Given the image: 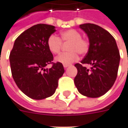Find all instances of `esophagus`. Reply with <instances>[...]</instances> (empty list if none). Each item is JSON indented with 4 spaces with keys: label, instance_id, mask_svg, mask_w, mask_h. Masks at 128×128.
<instances>
[{
    "label": "esophagus",
    "instance_id": "34e87169",
    "mask_svg": "<svg viewBox=\"0 0 128 128\" xmlns=\"http://www.w3.org/2000/svg\"><path fill=\"white\" fill-rule=\"evenodd\" d=\"M70 66V64H63V67L65 68H68V66Z\"/></svg>",
    "mask_w": 128,
    "mask_h": 128
}]
</instances>
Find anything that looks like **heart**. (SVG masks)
I'll use <instances>...</instances> for the list:
<instances>
[{
	"label": "heart",
	"instance_id": "1",
	"mask_svg": "<svg viewBox=\"0 0 128 128\" xmlns=\"http://www.w3.org/2000/svg\"><path fill=\"white\" fill-rule=\"evenodd\" d=\"M62 43L67 44L68 52L62 53L56 58L57 62L62 64H70L78 58V54L85 55L88 52L90 42L82 37L81 32L75 29H69L60 32V38L52 35L47 40V46L49 51L54 54H58L62 48Z\"/></svg>",
	"mask_w": 128,
	"mask_h": 128
}]
</instances>
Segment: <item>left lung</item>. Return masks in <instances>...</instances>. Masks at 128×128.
<instances>
[{"label":"left lung","mask_w":128,"mask_h":128,"mask_svg":"<svg viewBox=\"0 0 128 128\" xmlns=\"http://www.w3.org/2000/svg\"><path fill=\"white\" fill-rule=\"evenodd\" d=\"M88 37L90 49L81 63H76L77 74L74 79L76 88L83 96L98 98L105 94L116 81L120 54L116 40L99 26L84 24L79 26ZM88 64L90 69L83 66Z\"/></svg>","instance_id":"obj_1"}]
</instances>
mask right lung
<instances>
[{
    "label": "right lung",
    "mask_w": 128,
    "mask_h": 128,
    "mask_svg": "<svg viewBox=\"0 0 128 128\" xmlns=\"http://www.w3.org/2000/svg\"><path fill=\"white\" fill-rule=\"evenodd\" d=\"M55 31L54 26H32L16 39L10 54L12 75L16 86L32 99L52 96L65 72L62 63L52 62L54 56L47 46V40ZM48 64H52V68L44 69Z\"/></svg>",
    "instance_id": "add662e5"
}]
</instances>
